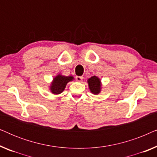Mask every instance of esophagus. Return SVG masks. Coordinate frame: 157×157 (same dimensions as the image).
I'll return each instance as SVG.
<instances>
[{"label":"esophagus","instance_id":"obj_1","mask_svg":"<svg viewBox=\"0 0 157 157\" xmlns=\"http://www.w3.org/2000/svg\"><path fill=\"white\" fill-rule=\"evenodd\" d=\"M83 76H76V80L77 81H78V82H81V81L83 80Z\"/></svg>","mask_w":157,"mask_h":157}]
</instances>
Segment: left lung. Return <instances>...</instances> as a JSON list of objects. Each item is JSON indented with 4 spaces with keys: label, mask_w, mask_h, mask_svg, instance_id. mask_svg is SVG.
I'll return each instance as SVG.
<instances>
[{
    "label": "left lung",
    "mask_w": 157,
    "mask_h": 157,
    "mask_svg": "<svg viewBox=\"0 0 157 157\" xmlns=\"http://www.w3.org/2000/svg\"><path fill=\"white\" fill-rule=\"evenodd\" d=\"M88 83H89V89L92 94H98L101 89V84L100 79L95 76L91 77L88 79Z\"/></svg>",
    "instance_id": "8db88e82"
}]
</instances>
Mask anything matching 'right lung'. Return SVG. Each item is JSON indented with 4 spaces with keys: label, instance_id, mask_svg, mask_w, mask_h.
Here are the masks:
<instances>
[{
    "label": "right lung",
    "instance_id": "obj_1",
    "mask_svg": "<svg viewBox=\"0 0 157 157\" xmlns=\"http://www.w3.org/2000/svg\"><path fill=\"white\" fill-rule=\"evenodd\" d=\"M74 79L73 76H64L62 75H58L53 78V82L51 83L50 90L53 94H59L65 89L67 83Z\"/></svg>",
    "mask_w": 157,
    "mask_h": 157
}]
</instances>
